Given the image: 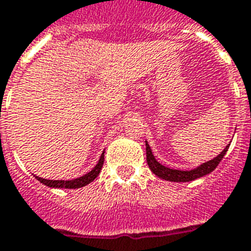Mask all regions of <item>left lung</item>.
Masks as SVG:
<instances>
[{"label":"left lung","instance_id":"obj_1","mask_svg":"<svg viewBox=\"0 0 251 251\" xmlns=\"http://www.w3.org/2000/svg\"><path fill=\"white\" fill-rule=\"evenodd\" d=\"M229 148V144L226 147L225 150L222 151L221 154H218L217 157L213 158V160L207 161L205 164L200 165L199 168L193 169V170H188V172H183V170H174V169H169L164 165H161L156 158H154L152 151H151L150 144L146 142V150H147V162H148V166L153 172V174H156L158 178L165 179V180H170V182H191V180H195L197 178H201L203 175L210 174L214 169L217 168L219 162L222 161V158L225 157L226 152Z\"/></svg>","mask_w":251,"mask_h":251}]
</instances>
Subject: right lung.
I'll use <instances>...</instances> for the list:
<instances>
[{
	"mask_svg": "<svg viewBox=\"0 0 251 251\" xmlns=\"http://www.w3.org/2000/svg\"><path fill=\"white\" fill-rule=\"evenodd\" d=\"M103 162H104V152L101 153L100 160L98 161L97 166L91 172L82 175V176H79V178L73 179V180H49V179H42L40 176H36V179L40 180L41 183H44L45 185H48V187H52V188H81V187L89 184V183H91L94 179L97 178L99 173H100L101 168H103Z\"/></svg>",
	"mask_w": 251,
	"mask_h": 251,
	"instance_id": "right-lung-1",
	"label": "right lung"
}]
</instances>
